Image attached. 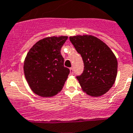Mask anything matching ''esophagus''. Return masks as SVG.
Wrapping results in <instances>:
<instances>
[{
	"mask_svg": "<svg viewBox=\"0 0 133 133\" xmlns=\"http://www.w3.org/2000/svg\"><path fill=\"white\" fill-rule=\"evenodd\" d=\"M70 73H71V74H73V69L72 67L70 68Z\"/></svg>",
	"mask_w": 133,
	"mask_h": 133,
	"instance_id": "esophagus-1",
	"label": "esophagus"
}]
</instances>
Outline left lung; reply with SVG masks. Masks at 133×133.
Here are the masks:
<instances>
[{
    "label": "left lung",
    "mask_w": 133,
    "mask_h": 133,
    "mask_svg": "<svg viewBox=\"0 0 133 133\" xmlns=\"http://www.w3.org/2000/svg\"><path fill=\"white\" fill-rule=\"evenodd\" d=\"M69 39L84 61L83 73L77 76L83 91L91 96L105 94L116 81V56L103 41L92 35H77Z\"/></svg>",
    "instance_id": "obj_1"
}]
</instances>
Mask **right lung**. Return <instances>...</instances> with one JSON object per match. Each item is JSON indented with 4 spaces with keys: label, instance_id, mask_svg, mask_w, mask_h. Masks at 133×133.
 Masks as SVG:
<instances>
[{
    "label": "right lung",
    "instance_id": "right-lung-1",
    "mask_svg": "<svg viewBox=\"0 0 133 133\" xmlns=\"http://www.w3.org/2000/svg\"><path fill=\"white\" fill-rule=\"evenodd\" d=\"M68 37H46L30 49L24 63L26 79L32 92L51 97L61 91L70 70L64 66L60 50Z\"/></svg>",
    "mask_w": 133,
    "mask_h": 133
}]
</instances>
